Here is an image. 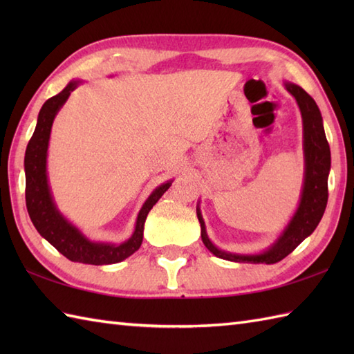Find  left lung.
Here are the masks:
<instances>
[{"instance_id": "obj_1", "label": "left lung", "mask_w": 354, "mask_h": 354, "mask_svg": "<svg viewBox=\"0 0 354 354\" xmlns=\"http://www.w3.org/2000/svg\"><path fill=\"white\" fill-rule=\"evenodd\" d=\"M286 89L295 97L303 117V147H304V185L298 209L293 214L289 225L278 237L277 242L268 251L255 255L232 254L222 251L212 243L205 231V223L198 212L201 223V237L209 252L216 257L239 261V263H266L272 265L283 260L295 248L309 237L318 227L322 214L326 212L328 199V171H330V146L326 138L324 126L318 104L301 86L284 84Z\"/></svg>"}]
</instances>
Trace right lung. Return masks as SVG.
I'll list each match as a JSON object with an SVG mask.
<instances>
[{
  "label": "right lung",
  "mask_w": 354,
  "mask_h": 354,
  "mask_svg": "<svg viewBox=\"0 0 354 354\" xmlns=\"http://www.w3.org/2000/svg\"><path fill=\"white\" fill-rule=\"evenodd\" d=\"M79 84L80 80L70 82L61 93L45 102L39 111L36 129L28 141L24 158L26 205L37 232L66 259L95 266L112 265V263L123 261L141 246L146 217L158 199L169 190L171 181L161 184L152 192L140 209L133 234L120 245L93 242L65 219L56 208L50 192L47 178V150L53 120Z\"/></svg>",
  "instance_id": "right-lung-1"
}]
</instances>
